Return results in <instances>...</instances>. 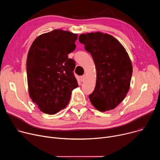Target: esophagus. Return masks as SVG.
<instances>
[{"instance_id": "34e87169", "label": "esophagus", "mask_w": 160, "mask_h": 160, "mask_svg": "<svg viewBox=\"0 0 160 160\" xmlns=\"http://www.w3.org/2000/svg\"><path fill=\"white\" fill-rule=\"evenodd\" d=\"M85 75L81 76V77H80V80H81V82H83V81L85 80Z\"/></svg>"}]
</instances>
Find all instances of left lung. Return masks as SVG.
<instances>
[{
  "instance_id": "left-lung-1",
  "label": "left lung",
  "mask_w": 160,
  "mask_h": 160,
  "mask_svg": "<svg viewBox=\"0 0 160 160\" xmlns=\"http://www.w3.org/2000/svg\"><path fill=\"white\" fill-rule=\"evenodd\" d=\"M80 43L90 52L96 64V85L88 98L100 111L115 108L125 99L130 88L132 65L119 41L101 32L81 34Z\"/></svg>"
}]
</instances>
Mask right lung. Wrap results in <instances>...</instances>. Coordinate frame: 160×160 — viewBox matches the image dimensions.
<instances>
[{"mask_svg":"<svg viewBox=\"0 0 160 160\" xmlns=\"http://www.w3.org/2000/svg\"><path fill=\"white\" fill-rule=\"evenodd\" d=\"M77 34L54 30L38 37L27 61L30 97L43 112L54 115L66 108L78 87L75 62L68 54L76 48Z\"/></svg>","mask_w":160,"mask_h":160,"instance_id":"1","label":"right lung"}]
</instances>
